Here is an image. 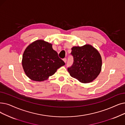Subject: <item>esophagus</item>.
I'll use <instances>...</instances> for the list:
<instances>
[{
  "mask_svg": "<svg viewBox=\"0 0 125 125\" xmlns=\"http://www.w3.org/2000/svg\"><path fill=\"white\" fill-rule=\"evenodd\" d=\"M63 61L65 62V63H66V61H67V59H66V58H64V59H63Z\"/></svg>",
  "mask_w": 125,
  "mask_h": 125,
  "instance_id": "esophagus-1",
  "label": "esophagus"
}]
</instances>
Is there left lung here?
Instances as JSON below:
<instances>
[{
  "label": "left lung",
  "instance_id": "left-lung-1",
  "mask_svg": "<svg viewBox=\"0 0 125 125\" xmlns=\"http://www.w3.org/2000/svg\"><path fill=\"white\" fill-rule=\"evenodd\" d=\"M71 54L73 63L68 68L71 77L82 83L93 82L102 69V57L99 51L91 45L85 44L73 47Z\"/></svg>",
  "mask_w": 125,
  "mask_h": 125
}]
</instances>
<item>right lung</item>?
I'll return each mask as SVG.
<instances>
[{"mask_svg": "<svg viewBox=\"0 0 125 125\" xmlns=\"http://www.w3.org/2000/svg\"><path fill=\"white\" fill-rule=\"evenodd\" d=\"M52 44L37 40L27 47L23 53L22 65L27 77L31 80L41 82L52 75L64 65Z\"/></svg>", "mask_w": 125, "mask_h": 125, "instance_id": "right-lung-1", "label": "right lung"}]
</instances>
